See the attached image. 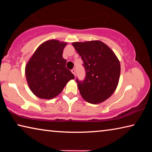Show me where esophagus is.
I'll return each mask as SVG.
<instances>
[{
    "mask_svg": "<svg viewBox=\"0 0 152 152\" xmlns=\"http://www.w3.org/2000/svg\"><path fill=\"white\" fill-rule=\"evenodd\" d=\"M71 72H72V74H74V75L75 76V74H76V70H75V69H72V70H71Z\"/></svg>",
    "mask_w": 152,
    "mask_h": 152,
    "instance_id": "34e87169",
    "label": "esophagus"
}]
</instances>
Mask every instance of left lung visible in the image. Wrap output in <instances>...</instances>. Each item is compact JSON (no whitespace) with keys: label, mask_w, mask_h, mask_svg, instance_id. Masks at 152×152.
<instances>
[{"label":"left lung","mask_w":152,"mask_h":152,"mask_svg":"<svg viewBox=\"0 0 152 152\" xmlns=\"http://www.w3.org/2000/svg\"><path fill=\"white\" fill-rule=\"evenodd\" d=\"M72 45L83 61L86 76L76 81L82 98L97 104L109 98L119 80V61L110 48L101 41L74 42Z\"/></svg>","instance_id":"1"}]
</instances>
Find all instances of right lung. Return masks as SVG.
<instances>
[{"instance_id":"obj_1","label":"right lung","mask_w":152,"mask_h":152,"mask_svg":"<svg viewBox=\"0 0 152 152\" xmlns=\"http://www.w3.org/2000/svg\"><path fill=\"white\" fill-rule=\"evenodd\" d=\"M67 43L51 39L40 45L25 67V76L29 88L35 96L51 99L61 93L66 84L74 79L66 67L62 57Z\"/></svg>"}]
</instances>
